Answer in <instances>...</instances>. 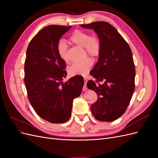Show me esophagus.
I'll return each mask as SVG.
<instances>
[{"mask_svg": "<svg viewBox=\"0 0 158 158\" xmlns=\"http://www.w3.org/2000/svg\"><path fill=\"white\" fill-rule=\"evenodd\" d=\"M84 88H83V91H85V90H87L86 84H87V82H88V80H87L86 78H84Z\"/></svg>", "mask_w": 158, "mask_h": 158, "instance_id": "obj_1", "label": "esophagus"}]
</instances>
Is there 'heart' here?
<instances>
[{"label": "heart", "instance_id": "b5f03b06", "mask_svg": "<svg viewBox=\"0 0 158 158\" xmlns=\"http://www.w3.org/2000/svg\"><path fill=\"white\" fill-rule=\"evenodd\" d=\"M70 40L74 44L84 47L87 53L92 57H98L101 53L102 44L99 38L96 35H91L88 31L76 30L71 35ZM56 51L62 60L65 62L69 60L68 45L64 41L60 40L59 41ZM92 64L93 61L90 58H86L82 61L76 62L69 68V73L70 76H85Z\"/></svg>", "mask_w": 158, "mask_h": 158}]
</instances>
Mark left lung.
<instances>
[{"mask_svg":"<svg viewBox=\"0 0 158 158\" xmlns=\"http://www.w3.org/2000/svg\"><path fill=\"white\" fill-rule=\"evenodd\" d=\"M92 29L101 41L102 51L98 63L90 74L96 84L89 80L87 87L98 95L91 111L98 121L111 122L125 112L135 91V66L131 49L127 41L112 25L106 22L82 24Z\"/></svg>","mask_w":158,"mask_h":158,"instance_id":"8db88e82","label":"left lung"}]
</instances>
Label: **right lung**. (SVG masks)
<instances>
[{
	"instance_id": "obj_1",
	"label": "right lung",
	"mask_w": 158,
	"mask_h": 158,
	"mask_svg": "<svg viewBox=\"0 0 158 158\" xmlns=\"http://www.w3.org/2000/svg\"><path fill=\"white\" fill-rule=\"evenodd\" d=\"M72 26L51 25L33 37L26 51L24 83L36 113L52 123H63L71 116L73 102L82 92L84 78L75 76L63 82L67 73L57 53V44Z\"/></svg>"
}]
</instances>
